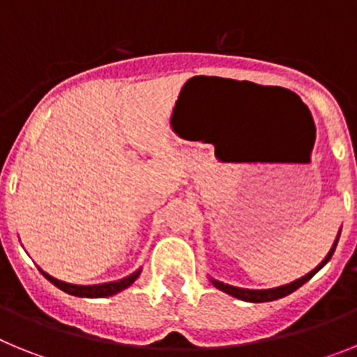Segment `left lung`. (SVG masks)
I'll list each match as a JSON object with an SVG mask.
<instances>
[{"label":"left lung","mask_w":357,"mask_h":357,"mask_svg":"<svg viewBox=\"0 0 357 357\" xmlns=\"http://www.w3.org/2000/svg\"><path fill=\"white\" fill-rule=\"evenodd\" d=\"M338 239H340V234L338 238H336V241H334L333 248H331V252L327 254V257L324 261H321L320 264H318L317 268H314L313 272H309L307 275H304L302 279H296L295 282H291V284H286V286H279V288H273V289H245V288H236V286H229V284H223V282H220V280H213V284L216 286L218 289H222V291L229 293V295L236 296V298H239V301H247V302H270V301H277V298H282V296L289 295V293H293L295 289L301 288L302 284H305L311 277L314 275V273L320 270L324 264L327 263V261L333 257L334 254V248H336V245H338Z\"/></svg>","instance_id":"obj_1"}]
</instances>
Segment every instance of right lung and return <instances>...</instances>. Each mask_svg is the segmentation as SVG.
<instances>
[{"label":"right lung","mask_w":357,"mask_h":357,"mask_svg":"<svg viewBox=\"0 0 357 357\" xmlns=\"http://www.w3.org/2000/svg\"><path fill=\"white\" fill-rule=\"evenodd\" d=\"M43 272V270H40ZM43 275L55 284L56 288L62 289V291L69 293V295H75V296H87V298H102V296H110L114 295V293L121 291V289L128 288V286L134 282L137 277H139V270L132 275L125 277L121 280H116V282H107V284H96V286H77V284H68V282H62V280L55 279V277L48 275L46 272H43Z\"/></svg>","instance_id":"right-lung-1"}]
</instances>
